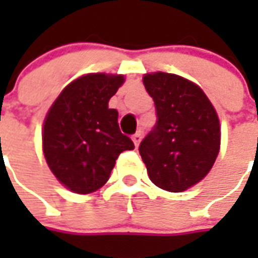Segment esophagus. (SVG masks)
Segmentation results:
<instances>
[{"label": "esophagus", "instance_id": "1", "mask_svg": "<svg viewBox=\"0 0 258 258\" xmlns=\"http://www.w3.org/2000/svg\"><path fill=\"white\" fill-rule=\"evenodd\" d=\"M132 141H134L135 146H139V144H141V141H142V134H141V132L135 134L134 136H132Z\"/></svg>", "mask_w": 258, "mask_h": 258}]
</instances>
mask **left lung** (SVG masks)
I'll list each match as a JSON object with an SVG mask.
<instances>
[{"instance_id":"obj_1","label":"left lung","mask_w":258,"mask_h":258,"mask_svg":"<svg viewBox=\"0 0 258 258\" xmlns=\"http://www.w3.org/2000/svg\"><path fill=\"white\" fill-rule=\"evenodd\" d=\"M144 85L158 119L139 145V154L156 186L182 192L200 182L217 159L218 116L203 90L181 76L145 75Z\"/></svg>"}]
</instances>
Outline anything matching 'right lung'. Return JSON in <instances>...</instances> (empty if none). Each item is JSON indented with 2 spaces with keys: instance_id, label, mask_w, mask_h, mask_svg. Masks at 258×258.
Masks as SVG:
<instances>
[{
  "instance_id": "obj_1",
  "label": "right lung",
  "mask_w": 258,
  "mask_h": 258,
  "mask_svg": "<svg viewBox=\"0 0 258 258\" xmlns=\"http://www.w3.org/2000/svg\"><path fill=\"white\" fill-rule=\"evenodd\" d=\"M120 75L93 73L76 79L55 99L43 126V152L55 178L76 194L107 182L117 156L135 148L119 129L109 100L123 85Z\"/></svg>"
}]
</instances>
